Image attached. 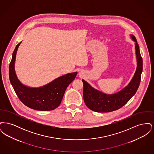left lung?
I'll return each instance as SVG.
<instances>
[{"label":"left lung","mask_w":154,"mask_h":154,"mask_svg":"<svg viewBox=\"0 0 154 154\" xmlns=\"http://www.w3.org/2000/svg\"><path fill=\"white\" fill-rule=\"evenodd\" d=\"M135 42L137 68L133 77L129 84L116 94L107 95L91 86L87 81L82 80L84 85L83 97L86 106L95 112H108L118 110L134 95L139 87L143 72V59L140 52L139 46L136 37L131 35Z\"/></svg>","instance_id":"left-lung-1"}]
</instances>
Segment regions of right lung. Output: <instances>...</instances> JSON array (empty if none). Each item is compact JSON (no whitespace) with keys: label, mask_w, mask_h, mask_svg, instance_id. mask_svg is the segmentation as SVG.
Returning <instances> with one entry per match:
<instances>
[{"label":"right lung","mask_w":154,"mask_h":154,"mask_svg":"<svg viewBox=\"0 0 154 154\" xmlns=\"http://www.w3.org/2000/svg\"><path fill=\"white\" fill-rule=\"evenodd\" d=\"M21 42L15 47L9 65V79L15 92L20 100L32 109L54 110L60 104L66 88L75 79L77 72L66 74L38 88H31L22 84L17 77L14 67L16 54Z\"/></svg>","instance_id":"obj_1"}]
</instances>
